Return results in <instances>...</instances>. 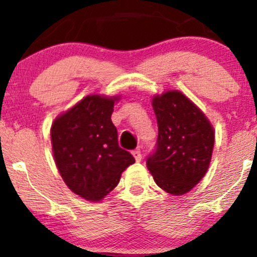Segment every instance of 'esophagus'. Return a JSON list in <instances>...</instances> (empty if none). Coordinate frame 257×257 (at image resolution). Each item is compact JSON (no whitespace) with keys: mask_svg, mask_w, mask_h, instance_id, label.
<instances>
[{"mask_svg":"<svg viewBox=\"0 0 257 257\" xmlns=\"http://www.w3.org/2000/svg\"><path fill=\"white\" fill-rule=\"evenodd\" d=\"M132 154H133L134 159H136L137 163L141 162V160H142V153H141V150H139V149L133 150V152H132Z\"/></svg>","mask_w":257,"mask_h":257,"instance_id":"1","label":"esophagus"}]
</instances>
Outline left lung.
<instances>
[{
    "mask_svg": "<svg viewBox=\"0 0 257 257\" xmlns=\"http://www.w3.org/2000/svg\"><path fill=\"white\" fill-rule=\"evenodd\" d=\"M157 149L147 167L159 188L172 195L189 193L204 178L211 162L215 132L208 116L180 90L155 94Z\"/></svg>",
    "mask_w": 257,
    "mask_h": 257,
    "instance_id": "obj_1",
    "label": "left lung"
}]
</instances>
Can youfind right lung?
Wrapping results in <instances>:
<instances>
[{"instance_id": "right-lung-1", "label": "right lung", "mask_w": 257, "mask_h": 257, "mask_svg": "<svg viewBox=\"0 0 257 257\" xmlns=\"http://www.w3.org/2000/svg\"><path fill=\"white\" fill-rule=\"evenodd\" d=\"M119 99L120 95L89 94L52 123V152L59 174L74 194L88 201L105 198L136 162L119 148L110 119Z\"/></svg>"}]
</instances>
